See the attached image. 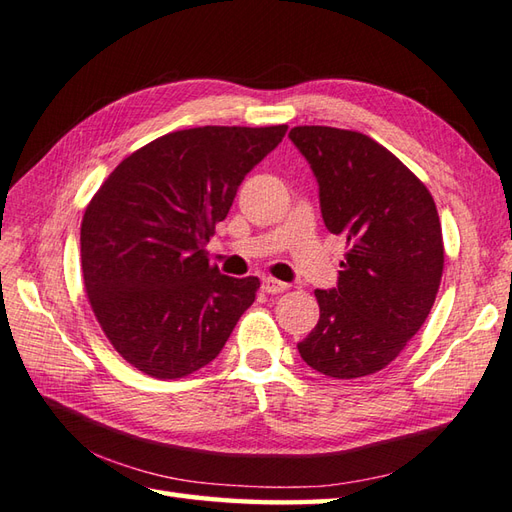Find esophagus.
I'll list each match as a JSON object with an SVG mask.
<instances>
[{
  "label": "esophagus",
  "instance_id": "esophagus-1",
  "mask_svg": "<svg viewBox=\"0 0 512 512\" xmlns=\"http://www.w3.org/2000/svg\"><path fill=\"white\" fill-rule=\"evenodd\" d=\"M262 290L268 292V295H279V292L288 290V284H284V281H279V279H273V277H264Z\"/></svg>",
  "mask_w": 512,
  "mask_h": 512
}]
</instances>
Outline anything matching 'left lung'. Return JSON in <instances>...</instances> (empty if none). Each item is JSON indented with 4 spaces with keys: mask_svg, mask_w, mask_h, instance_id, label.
Instances as JSON below:
<instances>
[{
    "mask_svg": "<svg viewBox=\"0 0 512 512\" xmlns=\"http://www.w3.org/2000/svg\"><path fill=\"white\" fill-rule=\"evenodd\" d=\"M319 182L328 231L347 244L332 290H314L319 323L297 347L330 378L387 367L427 321L436 301L444 244L429 189L361 132L323 125L290 129Z\"/></svg>",
    "mask_w": 512,
    "mask_h": 512,
    "instance_id": "8db88e82",
    "label": "left lung"
}]
</instances>
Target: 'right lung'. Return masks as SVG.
<instances>
[{"label":"right lung","instance_id":"right-lung-1","mask_svg":"<svg viewBox=\"0 0 512 512\" xmlns=\"http://www.w3.org/2000/svg\"><path fill=\"white\" fill-rule=\"evenodd\" d=\"M286 129L171 132L127 156L94 193L81 222L83 286L107 341L143 374L198 372L253 306L259 279L222 275L206 242Z\"/></svg>","mask_w":512,"mask_h":512}]
</instances>
